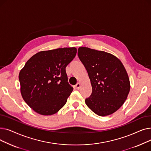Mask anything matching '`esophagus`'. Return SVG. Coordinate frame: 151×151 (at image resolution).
<instances>
[{
    "instance_id": "obj_1",
    "label": "esophagus",
    "mask_w": 151,
    "mask_h": 151,
    "mask_svg": "<svg viewBox=\"0 0 151 151\" xmlns=\"http://www.w3.org/2000/svg\"><path fill=\"white\" fill-rule=\"evenodd\" d=\"M80 87H81V83H78L75 86V88H76V89H80Z\"/></svg>"
}]
</instances>
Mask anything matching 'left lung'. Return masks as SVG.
<instances>
[{
    "mask_svg": "<svg viewBox=\"0 0 151 151\" xmlns=\"http://www.w3.org/2000/svg\"><path fill=\"white\" fill-rule=\"evenodd\" d=\"M78 54L88 71L92 88L86 104L100 116L114 113L124 104L130 89L122 63L111 54L87 47H79Z\"/></svg>",
    "mask_w": 151,
    "mask_h": 151,
    "instance_id": "8db88e82",
    "label": "left lung"
}]
</instances>
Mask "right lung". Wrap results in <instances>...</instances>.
Wrapping results in <instances>:
<instances>
[{
    "label": "right lung",
    "instance_id": "add662e5",
    "mask_svg": "<svg viewBox=\"0 0 151 151\" xmlns=\"http://www.w3.org/2000/svg\"><path fill=\"white\" fill-rule=\"evenodd\" d=\"M76 51L72 47L38 52L21 70V96L38 114H54L66 104L73 88L68 83L65 68Z\"/></svg>",
    "mask_w": 151,
    "mask_h": 151
}]
</instances>
